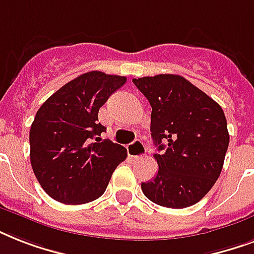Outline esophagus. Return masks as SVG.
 Returning <instances> with one entry per match:
<instances>
[{
  "label": "esophagus",
  "instance_id": "34e87169",
  "mask_svg": "<svg viewBox=\"0 0 254 254\" xmlns=\"http://www.w3.org/2000/svg\"><path fill=\"white\" fill-rule=\"evenodd\" d=\"M127 149L129 157H131V158L134 159L142 158V157L146 155V146H145L142 141H139V139H135V141H133L131 143H129Z\"/></svg>",
  "mask_w": 254,
  "mask_h": 254
}]
</instances>
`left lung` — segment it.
Listing matches in <instances>:
<instances>
[{
	"instance_id": "left-lung-1",
	"label": "left lung",
	"mask_w": 254,
	"mask_h": 254,
	"mask_svg": "<svg viewBox=\"0 0 254 254\" xmlns=\"http://www.w3.org/2000/svg\"><path fill=\"white\" fill-rule=\"evenodd\" d=\"M151 105L150 131L158 174L141 185L143 195L167 208L203 199L220 175L229 134L221 107L183 76L133 79Z\"/></svg>"
}]
</instances>
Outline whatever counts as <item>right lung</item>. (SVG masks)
<instances>
[{
    "label": "right lung",
    "mask_w": 254,
    "mask_h": 254,
    "mask_svg": "<svg viewBox=\"0 0 254 254\" xmlns=\"http://www.w3.org/2000/svg\"><path fill=\"white\" fill-rule=\"evenodd\" d=\"M127 77L101 71L68 81L38 109L30 127V161L46 193L64 204H84L105 192L127 149L100 135L99 109Z\"/></svg>",
    "instance_id": "obj_1"
}]
</instances>
